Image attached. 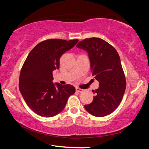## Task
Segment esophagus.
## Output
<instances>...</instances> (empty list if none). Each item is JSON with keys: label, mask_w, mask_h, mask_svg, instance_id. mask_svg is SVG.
Returning a JSON list of instances; mask_svg holds the SVG:
<instances>
[{"label": "esophagus", "mask_w": 149, "mask_h": 149, "mask_svg": "<svg viewBox=\"0 0 149 149\" xmlns=\"http://www.w3.org/2000/svg\"><path fill=\"white\" fill-rule=\"evenodd\" d=\"M75 90H76L77 92H79V93H81V92L84 91V89H80V88H78V87L75 88Z\"/></svg>", "instance_id": "1"}]
</instances>
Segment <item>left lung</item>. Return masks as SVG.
<instances>
[{
  "label": "left lung",
  "mask_w": 149,
  "mask_h": 149,
  "mask_svg": "<svg viewBox=\"0 0 149 149\" xmlns=\"http://www.w3.org/2000/svg\"><path fill=\"white\" fill-rule=\"evenodd\" d=\"M76 47L87 52L92 75L99 81V87L93 91V102L84 106L85 110L97 117L111 114L120 104L126 87L119 54L108 42L96 37L85 39Z\"/></svg>",
  "instance_id": "1"
}]
</instances>
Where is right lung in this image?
Returning <instances> with one entry per match:
<instances>
[{
	"instance_id": "1",
	"label": "right lung",
	"mask_w": 149,
	"mask_h": 149,
	"mask_svg": "<svg viewBox=\"0 0 149 149\" xmlns=\"http://www.w3.org/2000/svg\"><path fill=\"white\" fill-rule=\"evenodd\" d=\"M77 39H48L37 45L27 56L20 72L19 89L28 107L41 116L52 117L64 110L75 89L52 82V72L59 69L62 55Z\"/></svg>"
}]
</instances>
